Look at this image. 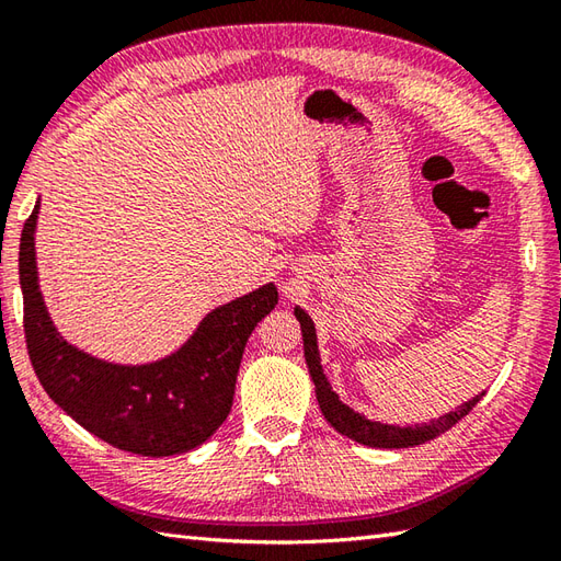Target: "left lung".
<instances>
[{"label":"left lung","instance_id":"1","mask_svg":"<svg viewBox=\"0 0 561 561\" xmlns=\"http://www.w3.org/2000/svg\"><path fill=\"white\" fill-rule=\"evenodd\" d=\"M296 320L301 323V335H304V354H306V364L308 371H311V378L316 383V398L320 410H323L325 420L330 426H335L342 436H347L352 440H359L364 446L371 448H410V446H420L424 440H432L448 432L450 426H456L465 414H470V410L482 400V396L468 400L456 412H448L438 420H432L428 424H414V426H390V424H380L366 420L364 414H356L347 404L340 402V398L332 392L328 378L323 374V366H320V354H318V342H316V328L313 320L308 318L306 311L296 308Z\"/></svg>","mask_w":561,"mask_h":561}]
</instances>
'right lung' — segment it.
<instances>
[{
    "label": "right lung",
    "instance_id": "1",
    "mask_svg": "<svg viewBox=\"0 0 561 561\" xmlns=\"http://www.w3.org/2000/svg\"><path fill=\"white\" fill-rule=\"evenodd\" d=\"M38 205L23 224L19 274L23 332L33 371L59 408L87 432L137 456H175L217 432L233 404L250 332L277 306L274 284L211 311L181 352L149 366L93 359L57 335L35 274Z\"/></svg>",
    "mask_w": 561,
    "mask_h": 561
}]
</instances>
